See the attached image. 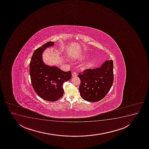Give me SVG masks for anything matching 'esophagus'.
I'll list each match as a JSON object with an SVG mask.
<instances>
[{
    "mask_svg": "<svg viewBox=\"0 0 149 149\" xmlns=\"http://www.w3.org/2000/svg\"><path fill=\"white\" fill-rule=\"evenodd\" d=\"M72 75L73 77H76L77 76V73L75 72H72Z\"/></svg>",
    "mask_w": 149,
    "mask_h": 149,
    "instance_id": "1",
    "label": "esophagus"
}]
</instances>
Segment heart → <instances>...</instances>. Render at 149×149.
Masks as SVG:
<instances>
[{"label":"heart","instance_id":"obj_1","mask_svg":"<svg viewBox=\"0 0 149 149\" xmlns=\"http://www.w3.org/2000/svg\"><path fill=\"white\" fill-rule=\"evenodd\" d=\"M92 64H93V62H90L89 63H88V65L91 66V65H92Z\"/></svg>","mask_w":149,"mask_h":149}]
</instances>
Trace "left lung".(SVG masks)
<instances>
[{
    "label": "left lung",
    "mask_w": 149,
    "mask_h": 149,
    "mask_svg": "<svg viewBox=\"0 0 149 149\" xmlns=\"http://www.w3.org/2000/svg\"><path fill=\"white\" fill-rule=\"evenodd\" d=\"M78 76L80 79L81 97L87 101H99L106 96L113 85V62L107 60L99 68L86 69Z\"/></svg>",
    "instance_id": "left-lung-1"
}]
</instances>
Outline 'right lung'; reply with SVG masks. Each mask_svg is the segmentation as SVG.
Instances as JSON below:
<instances>
[{
	"instance_id": "obj_1",
	"label": "right lung",
	"mask_w": 149,
	"mask_h": 149,
	"mask_svg": "<svg viewBox=\"0 0 149 149\" xmlns=\"http://www.w3.org/2000/svg\"><path fill=\"white\" fill-rule=\"evenodd\" d=\"M54 42H48L35 50L29 64L32 85L41 98L48 101H56L63 96V83L72 77L70 71L64 72L55 66H49L42 61L44 49L54 45Z\"/></svg>"
}]
</instances>
